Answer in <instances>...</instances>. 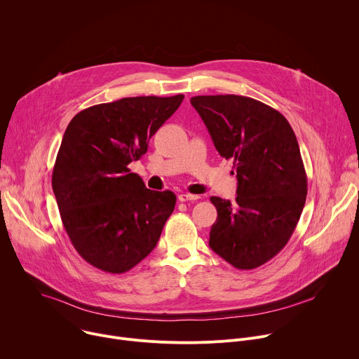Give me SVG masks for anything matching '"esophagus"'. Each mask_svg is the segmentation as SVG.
<instances>
[{
  "label": "esophagus",
  "instance_id": "obj_1",
  "mask_svg": "<svg viewBox=\"0 0 359 359\" xmlns=\"http://www.w3.org/2000/svg\"><path fill=\"white\" fill-rule=\"evenodd\" d=\"M179 201H193V200H198L200 196L197 194H189V193H182L179 194Z\"/></svg>",
  "mask_w": 359,
  "mask_h": 359
}]
</instances>
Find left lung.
<instances>
[{
	"instance_id": "obj_1",
	"label": "left lung",
	"mask_w": 359,
	"mask_h": 359,
	"mask_svg": "<svg viewBox=\"0 0 359 359\" xmlns=\"http://www.w3.org/2000/svg\"><path fill=\"white\" fill-rule=\"evenodd\" d=\"M193 108L237 173V197H210L217 209L209 245L238 270H252L288 243L302 213L306 175L288 121L240 95L193 96Z\"/></svg>"
}]
</instances>
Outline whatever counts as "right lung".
I'll return each mask as SVG.
<instances>
[{"label":"right lung","mask_w":359,"mask_h":359,"mask_svg":"<svg viewBox=\"0 0 359 359\" xmlns=\"http://www.w3.org/2000/svg\"><path fill=\"white\" fill-rule=\"evenodd\" d=\"M183 97H123L86 108L69 122L53 189L65 231L90 266L122 274L156 247L176 196L146 189L128 165L144 155Z\"/></svg>","instance_id":"obj_1"}]
</instances>
